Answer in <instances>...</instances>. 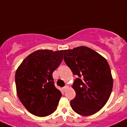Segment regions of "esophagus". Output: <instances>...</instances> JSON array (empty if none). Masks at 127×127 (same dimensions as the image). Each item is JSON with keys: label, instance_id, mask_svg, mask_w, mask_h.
I'll use <instances>...</instances> for the list:
<instances>
[{"label": "esophagus", "instance_id": "esophagus-1", "mask_svg": "<svg viewBox=\"0 0 127 127\" xmlns=\"http://www.w3.org/2000/svg\"><path fill=\"white\" fill-rule=\"evenodd\" d=\"M69 86H68V85H65L64 87H63V90H64V92H66L67 90L69 89Z\"/></svg>", "mask_w": 127, "mask_h": 127}]
</instances>
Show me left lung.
<instances>
[{
	"instance_id": "obj_1",
	"label": "left lung",
	"mask_w": 127,
	"mask_h": 127,
	"mask_svg": "<svg viewBox=\"0 0 127 127\" xmlns=\"http://www.w3.org/2000/svg\"><path fill=\"white\" fill-rule=\"evenodd\" d=\"M66 64L78 77L72 87L76 97L70 101L77 114L88 116L101 109L109 98L113 79L109 65L104 57L86 46L64 50Z\"/></svg>"
}]
</instances>
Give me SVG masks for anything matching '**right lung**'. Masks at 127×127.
I'll return each mask as SVG.
<instances>
[{"label": "right lung", "mask_w": 127, "mask_h": 127, "mask_svg": "<svg viewBox=\"0 0 127 127\" xmlns=\"http://www.w3.org/2000/svg\"><path fill=\"white\" fill-rule=\"evenodd\" d=\"M64 52L37 50L26 57L16 71L18 97L35 116H47L57 109L62 94L54 85L52 74L62 61Z\"/></svg>", "instance_id": "obj_1"}]
</instances>
